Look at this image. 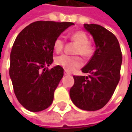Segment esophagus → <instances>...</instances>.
I'll list each match as a JSON object with an SVG mask.
<instances>
[{
    "instance_id": "1",
    "label": "esophagus",
    "mask_w": 132,
    "mask_h": 132,
    "mask_svg": "<svg viewBox=\"0 0 132 132\" xmlns=\"http://www.w3.org/2000/svg\"><path fill=\"white\" fill-rule=\"evenodd\" d=\"M64 74H65V75H69V74H70V72H68L67 70H65V71H64Z\"/></svg>"
}]
</instances>
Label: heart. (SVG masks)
<instances>
[{
    "mask_svg": "<svg viewBox=\"0 0 132 132\" xmlns=\"http://www.w3.org/2000/svg\"><path fill=\"white\" fill-rule=\"evenodd\" d=\"M69 38L77 43L74 50L76 54H80L84 57H89L92 56L94 52V48L89 42V37L84 31H76L69 36ZM64 46L65 41L62 37H56L53 42V49L56 53H60L63 50ZM55 63L56 65L62 66L69 72H72L82 65V60L79 56H69L66 54L56 57Z\"/></svg>",
    "mask_w": 132,
    "mask_h": 132,
    "instance_id": "obj_1",
    "label": "heart"
}]
</instances>
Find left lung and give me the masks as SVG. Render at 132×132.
<instances>
[{
    "instance_id": "obj_1",
    "label": "left lung",
    "mask_w": 132,
    "mask_h": 132,
    "mask_svg": "<svg viewBox=\"0 0 132 132\" xmlns=\"http://www.w3.org/2000/svg\"><path fill=\"white\" fill-rule=\"evenodd\" d=\"M95 43V51L82 69L88 76H73L70 89L71 100L78 108L96 111L103 108L112 98L120 80L122 54L119 40L109 30L98 24L84 23Z\"/></svg>"
}]
</instances>
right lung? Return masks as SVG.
<instances>
[{"mask_svg":"<svg viewBox=\"0 0 132 132\" xmlns=\"http://www.w3.org/2000/svg\"><path fill=\"white\" fill-rule=\"evenodd\" d=\"M72 22L39 20L27 26L16 37L11 53L9 74L19 102L30 112L47 109L63 76V68L50 69L53 42Z\"/></svg>","mask_w":132,"mask_h":132,"instance_id":"1","label":"right lung"}]
</instances>
